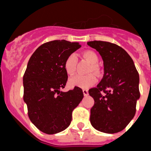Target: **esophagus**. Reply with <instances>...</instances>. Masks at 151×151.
Listing matches in <instances>:
<instances>
[{
    "label": "esophagus",
    "mask_w": 151,
    "mask_h": 151,
    "mask_svg": "<svg viewBox=\"0 0 151 151\" xmlns=\"http://www.w3.org/2000/svg\"><path fill=\"white\" fill-rule=\"evenodd\" d=\"M83 94H84V96H86L89 95V92H88V90H87V89H83Z\"/></svg>",
    "instance_id": "obj_1"
}]
</instances>
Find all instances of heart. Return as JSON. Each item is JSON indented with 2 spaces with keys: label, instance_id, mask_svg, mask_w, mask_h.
<instances>
[{
  "label": "heart",
  "instance_id": "1",
  "mask_svg": "<svg viewBox=\"0 0 151 151\" xmlns=\"http://www.w3.org/2000/svg\"><path fill=\"white\" fill-rule=\"evenodd\" d=\"M82 56L85 59H86L89 62H90L91 67L89 71H93V73L99 74L100 72V68L97 62L99 61V56L93 50H87L83 52ZM77 57L76 54L73 53L65 58L64 62V68L67 74L73 75L76 69ZM69 85L71 86H77L83 88V89H87L89 87L92 86L96 83V77L93 74L88 75H76L69 79Z\"/></svg>",
  "mask_w": 151,
  "mask_h": 151
}]
</instances>
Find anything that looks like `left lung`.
Returning <instances> with one entry per match:
<instances>
[{"label":"left lung","instance_id":"left-lung-1","mask_svg":"<svg viewBox=\"0 0 151 151\" xmlns=\"http://www.w3.org/2000/svg\"><path fill=\"white\" fill-rule=\"evenodd\" d=\"M87 45L99 52L104 65L103 78L89 90L95 101L90 110L91 124L99 131L115 134L135 115L140 95L139 74L131 57L120 46L103 41Z\"/></svg>","mask_w":151,"mask_h":151}]
</instances>
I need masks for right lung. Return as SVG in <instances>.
<instances>
[{
    "mask_svg": "<svg viewBox=\"0 0 151 151\" xmlns=\"http://www.w3.org/2000/svg\"><path fill=\"white\" fill-rule=\"evenodd\" d=\"M80 47L78 42L51 41L39 46L28 61L23 77L24 101L30 120L45 134L66 129L73 109L84 96L77 86L65 93L60 91L68 80L65 60Z\"/></svg>",
    "mask_w": 151,
    "mask_h": 151,
    "instance_id": "obj_1",
    "label": "right lung"
}]
</instances>
